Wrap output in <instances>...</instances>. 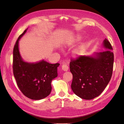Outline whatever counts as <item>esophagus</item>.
<instances>
[{
    "instance_id": "1",
    "label": "esophagus",
    "mask_w": 124,
    "mask_h": 124,
    "mask_svg": "<svg viewBox=\"0 0 124 124\" xmlns=\"http://www.w3.org/2000/svg\"><path fill=\"white\" fill-rule=\"evenodd\" d=\"M62 69L63 71H68V68H68V66H67V65H62Z\"/></svg>"
}]
</instances>
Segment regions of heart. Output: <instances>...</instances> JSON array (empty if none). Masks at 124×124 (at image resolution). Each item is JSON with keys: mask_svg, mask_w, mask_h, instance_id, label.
Listing matches in <instances>:
<instances>
[{"mask_svg": "<svg viewBox=\"0 0 124 124\" xmlns=\"http://www.w3.org/2000/svg\"><path fill=\"white\" fill-rule=\"evenodd\" d=\"M79 39H80V38H79V37H73V38L69 39H68V40L66 41V45L67 46H72L73 44H74L75 43L77 42V41H78V40H79ZM82 49V47L78 48V50H76V53L77 54H79L80 53V52H81Z\"/></svg>", "mask_w": 124, "mask_h": 124, "instance_id": "1", "label": "heart"}]
</instances>
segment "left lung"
Returning a JSON list of instances; mask_svg holds the SVG:
<instances>
[{
	"label": "left lung",
	"instance_id": "1",
	"mask_svg": "<svg viewBox=\"0 0 124 124\" xmlns=\"http://www.w3.org/2000/svg\"><path fill=\"white\" fill-rule=\"evenodd\" d=\"M107 50L96 53L95 57L80 56L71 59L70 70L73 76L71 89L80 98L91 100L99 96L110 82L113 69L114 54L107 39Z\"/></svg>",
	"mask_w": 124,
	"mask_h": 124
}]
</instances>
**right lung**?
Returning a JSON list of instances; mask_svg holds the SVG:
<instances>
[{"mask_svg":"<svg viewBox=\"0 0 124 124\" xmlns=\"http://www.w3.org/2000/svg\"><path fill=\"white\" fill-rule=\"evenodd\" d=\"M26 31L18 37L13 48V74L18 88L26 97L40 100L51 93V82L57 77L59 63L51 64L44 61L30 63L23 61L18 51V41Z\"/></svg>","mask_w":124,"mask_h":124,"instance_id":"add662e5","label":"right lung"}]
</instances>
